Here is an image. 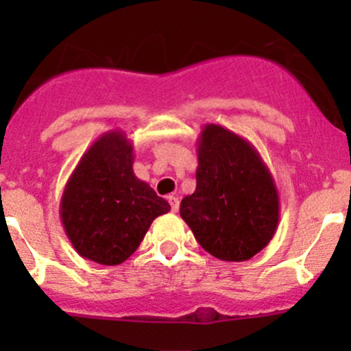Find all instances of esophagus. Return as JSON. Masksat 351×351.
I'll return each mask as SVG.
<instances>
[{"instance_id": "34e87169", "label": "esophagus", "mask_w": 351, "mask_h": 351, "mask_svg": "<svg viewBox=\"0 0 351 351\" xmlns=\"http://www.w3.org/2000/svg\"><path fill=\"white\" fill-rule=\"evenodd\" d=\"M168 202H169V205H171V212H178V208H180V200H178V197H175V195H169L168 197Z\"/></svg>"}]
</instances>
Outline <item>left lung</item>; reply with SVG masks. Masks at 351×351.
Listing matches in <instances>:
<instances>
[{
    "label": "left lung",
    "instance_id": "8db88e82",
    "mask_svg": "<svg viewBox=\"0 0 351 351\" xmlns=\"http://www.w3.org/2000/svg\"><path fill=\"white\" fill-rule=\"evenodd\" d=\"M197 189L180 215L212 256L246 261L274 238L280 217L278 190L253 144L215 123L197 141Z\"/></svg>",
    "mask_w": 351,
    "mask_h": 351
}]
</instances>
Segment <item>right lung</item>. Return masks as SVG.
<instances>
[{
  "instance_id": "obj_1",
  "label": "right lung",
  "mask_w": 351,
  "mask_h": 351,
  "mask_svg": "<svg viewBox=\"0 0 351 351\" xmlns=\"http://www.w3.org/2000/svg\"><path fill=\"white\" fill-rule=\"evenodd\" d=\"M134 147L122 130L98 137L81 156L61 198V221L77 254L120 265L139 247L169 204L134 175Z\"/></svg>"
}]
</instances>
